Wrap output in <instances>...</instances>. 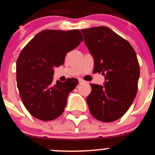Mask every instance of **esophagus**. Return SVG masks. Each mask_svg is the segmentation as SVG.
<instances>
[{
	"mask_svg": "<svg viewBox=\"0 0 155 155\" xmlns=\"http://www.w3.org/2000/svg\"><path fill=\"white\" fill-rule=\"evenodd\" d=\"M78 81H79L80 84H83V83L85 82V81H84L83 79H81V78H79V79H78Z\"/></svg>",
	"mask_w": 155,
	"mask_h": 155,
	"instance_id": "obj_1",
	"label": "esophagus"
}]
</instances>
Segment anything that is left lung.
Segmentation results:
<instances>
[{
	"mask_svg": "<svg viewBox=\"0 0 155 155\" xmlns=\"http://www.w3.org/2000/svg\"><path fill=\"white\" fill-rule=\"evenodd\" d=\"M94 60V71L105 76L104 85L90 84L87 102L97 120L120 118L136 96L140 71L137 56L130 43L105 26L81 30Z\"/></svg>",
	"mask_w": 155,
	"mask_h": 155,
	"instance_id": "left-lung-1",
	"label": "left lung"
}]
</instances>
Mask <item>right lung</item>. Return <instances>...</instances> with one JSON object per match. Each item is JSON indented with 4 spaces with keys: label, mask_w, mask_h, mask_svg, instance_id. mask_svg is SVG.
<instances>
[{
    "label": "right lung",
    "mask_w": 155,
    "mask_h": 155,
    "mask_svg": "<svg viewBox=\"0 0 155 155\" xmlns=\"http://www.w3.org/2000/svg\"><path fill=\"white\" fill-rule=\"evenodd\" d=\"M78 30H44L22 49L16 61V83L28 112L44 121L54 120L63 113L68 94L78 80L53 83L54 68L65 62L67 53L83 41Z\"/></svg>",
    "instance_id": "right-lung-1"
}]
</instances>
